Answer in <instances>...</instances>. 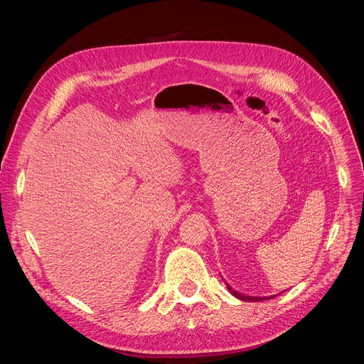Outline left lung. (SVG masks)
<instances>
[{
	"mask_svg": "<svg viewBox=\"0 0 364 364\" xmlns=\"http://www.w3.org/2000/svg\"><path fill=\"white\" fill-rule=\"evenodd\" d=\"M227 289L228 291H230V294L232 295H235L236 298H239V299H242V301H265V299H270V298H274L276 295H273V296H265V298H259V296H247V295H243V294H239L237 291H235L233 288H232V286H227Z\"/></svg>",
	"mask_w": 364,
	"mask_h": 364,
	"instance_id": "obj_1",
	"label": "left lung"
}]
</instances>
